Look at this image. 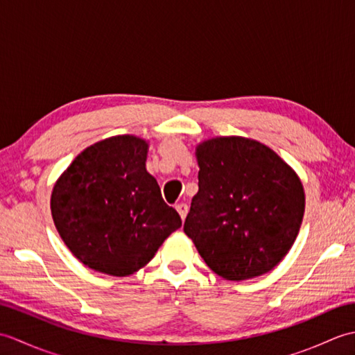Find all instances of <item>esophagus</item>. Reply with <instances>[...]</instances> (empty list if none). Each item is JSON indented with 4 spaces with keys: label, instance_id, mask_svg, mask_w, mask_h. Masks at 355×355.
I'll list each match as a JSON object with an SVG mask.
<instances>
[{
    "label": "esophagus",
    "instance_id": "1",
    "mask_svg": "<svg viewBox=\"0 0 355 355\" xmlns=\"http://www.w3.org/2000/svg\"><path fill=\"white\" fill-rule=\"evenodd\" d=\"M175 209H177V212L180 214V216H182V220L184 221V218L187 215V210H189V207H187V205H184V202H180V205L175 206Z\"/></svg>",
    "mask_w": 355,
    "mask_h": 355
}]
</instances>
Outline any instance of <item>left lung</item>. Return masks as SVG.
Masks as SVG:
<instances>
[{"label":"left lung","mask_w":355,"mask_h":355,"mask_svg":"<svg viewBox=\"0 0 355 355\" xmlns=\"http://www.w3.org/2000/svg\"><path fill=\"white\" fill-rule=\"evenodd\" d=\"M198 192L184 233L207 267L227 281L273 270L290 252L305 212L302 182L263 143L224 135L195 148Z\"/></svg>","instance_id":"8db88e82"}]
</instances>
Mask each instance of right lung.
Listing matches in <instances>:
<instances>
[{
	"instance_id": "obj_1",
	"label": "right lung",
	"mask_w": 355,
	"mask_h": 355,
	"mask_svg": "<svg viewBox=\"0 0 355 355\" xmlns=\"http://www.w3.org/2000/svg\"><path fill=\"white\" fill-rule=\"evenodd\" d=\"M148 149L137 135L103 139L82 150L53 186L50 209L59 236L99 273H135L182 227L146 171Z\"/></svg>"
}]
</instances>
